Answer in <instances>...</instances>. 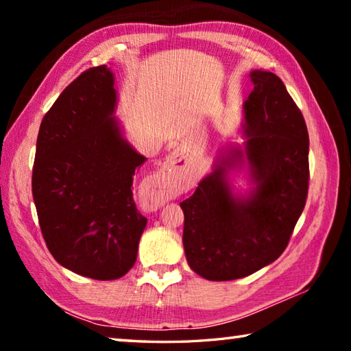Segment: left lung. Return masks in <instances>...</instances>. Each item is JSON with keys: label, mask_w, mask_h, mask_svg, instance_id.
Wrapping results in <instances>:
<instances>
[{"label": "left lung", "mask_w": 351, "mask_h": 351, "mask_svg": "<svg viewBox=\"0 0 351 351\" xmlns=\"http://www.w3.org/2000/svg\"><path fill=\"white\" fill-rule=\"evenodd\" d=\"M251 79L245 154L254 195L241 201L230 193L226 169L243 156L232 150L181 203L187 263L213 282L251 276L280 257L308 197L310 138L302 111L276 74L254 71Z\"/></svg>", "instance_id": "obj_1"}]
</instances>
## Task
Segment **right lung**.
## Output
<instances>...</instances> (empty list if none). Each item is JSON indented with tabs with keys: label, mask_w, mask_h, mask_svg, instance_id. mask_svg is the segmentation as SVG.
<instances>
[{
	"label": "right lung",
	"mask_w": 351,
	"mask_h": 351,
	"mask_svg": "<svg viewBox=\"0 0 351 351\" xmlns=\"http://www.w3.org/2000/svg\"><path fill=\"white\" fill-rule=\"evenodd\" d=\"M114 105L110 68L83 71L41 121L32 169L47 249L64 268L96 280H116L133 268L147 226L132 190L147 158L122 139Z\"/></svg>",
	"instance_id": "right-lung-1"
}]
</instances>
